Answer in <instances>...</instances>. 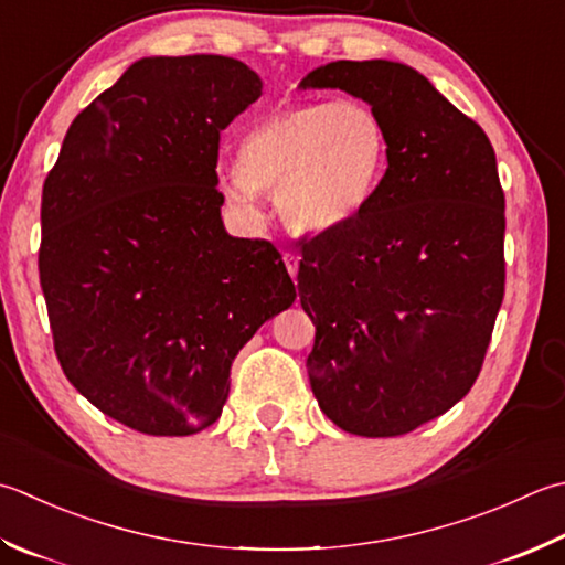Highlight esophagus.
<instances>
[{"mask_svg":"<svg viewBox=\"0 0 565 565\" xmlns=\"http://www.w3.org/2000/svg\"><path fill=\"white\" fill-rule=\"evenodd\" d=\"M284 264H286V269H289L291 279H296V274H298V257H296V254L284 252Z\"/></svg>","mask_w":565,"mask_h":565,"instance_id":"esophagus-1","label":"esophagus"}]
</instances>
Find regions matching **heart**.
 Segmentation results:
<instances>
[{"instance_id": "obj_1", "label": "heart", "mask_w": 565, "mask_h": 565, "mask_svg": "<svg viewBox=\"0 0 565 565\" xmlns=\"http://www.w3.org/2000/svg\"><path fill=\"white\" fill-rule=\"evenodd\" d=\"M384 166L386 129L370 105L303 103L276 109L247 131L223 188L242 210L257 205L259 191H274L286 225L326 235L370 205Z\"/></svg>"}]
</instances>
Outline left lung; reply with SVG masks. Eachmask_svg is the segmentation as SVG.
Wrapping results in <instances>:
<instances>
[{"instance_id": "obj_1", "label": "left lung", "mask_w": 565, "mask_h": 565, "mask_svg": "<svg viewBox=\"0 0 565 565\" xmlns=\"http://www.w3.org/2000/svg\"><path fill=\"white\" fill-rule=\"evenodd\" d=\"M301 87L360 97L386 129L370 205L303 242L298 296L316 326L308 380L355 436L418 428L470 392L504 296V193L480 125L394 61H335Z\"/></svg>"}]
</instances>
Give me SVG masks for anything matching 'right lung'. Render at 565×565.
<instances>
[{
  "mask_svg": "<svg viewBox=\"0 0 565 565\" xmlns=\"http://www.w3.org/2000/svg\"><path fill=\"white\" fill-rule=\"evenodd\" d=\"M262 95L227 55H151L73 119L43 183L39 274L65 377L147 436L215 424L230 367L296 286L227 235L220 131Z\"/></svg>",
  "mask_w": 565,
  "mask_h": 565,
  "instance_id": "1",
  "label": "right lung"
}]
</instances>
